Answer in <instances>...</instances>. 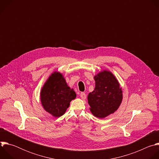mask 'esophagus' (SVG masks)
<instances>
[{"label": "esophagus", "mask_w": 159, "mask_h": 159, "mask_svg": "<svg viewBox=\"0 0 159 159\" xmlns=\"http://www.w3.org/2000/svg\"><path fill=\"white\" fill-rule=\"evenodd\" d=\"M80 98H81L82 99H85V98H86V95H85V94L84 93H81L80 94Z\"/></svg>", "instance_id": "esophagus-1"}]
</instances>
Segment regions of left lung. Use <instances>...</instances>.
<instances>
[{
    "mask_svg": "<svg viewBox=\"0 0 159 159\" xmlns=\"http://www.w3.org/2000/svg\"><path fill=\"white\" fill-rule=\"evenodd\" d=\"M96 87L87 96L90 111L98 118H104L118 110L123 100L120 84L111 72L100 71L94 77Z\"/></svg>",
    "mask_w": 159,
    "mask_h": 159,
    "instance_id": "8db88e82",
    "label": "left lung"
}]
</instances>
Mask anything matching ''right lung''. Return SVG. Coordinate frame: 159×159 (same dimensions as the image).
I'll list each match as a JSON object with an SVG mask.
<instances>
[{
    "label": "right lung",
    "instance_id": "right-lung-1",
    "mask_svg": "<svg viewBox=\"0 0 159 159\" xmlns=\"http://www.w3.org/2000/svg\"><path fill=\"white\" fill-rule=\"evenodd\" d=\"M76 96L74 89L67 85L63 74L57 71L49 76L40 93L43 107L55 118L63 115Z\"/></svg>",
    "mask_w": 159,
    "mask_h": 159
}]
</instances>
